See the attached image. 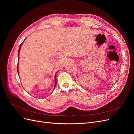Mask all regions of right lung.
<instances>
[{"mask_svg":"<svg viewBox=\"0 0 134 134\" xmlns=\"http://www.w3.org/2000/svg\"><path fill=\"white\" fill-rule=\"evenodd\" d=\"M25 40H24V41H25ZM24 42V41H23ZM23 42H22V43L21 44V45H20V46H19V50H18V62L19 61V51H20V50H21V46H22V44H23ZM17 71H18V75H19V72H18V65H17ZM58 71H57L56 72V73H57ZM56 74H55V86H54V89L55 88V87H56Z\"/></svg>","mask_w":134,"mask_h":134,"instance_id":"add662e5","label":"right lung"}]
</instances>
